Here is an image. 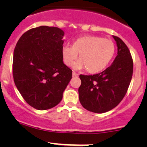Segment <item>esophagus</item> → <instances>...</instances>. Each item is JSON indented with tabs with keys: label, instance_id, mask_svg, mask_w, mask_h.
I'll return each mask as SVG.
<instances>
[{
	"label": "esophagus",
	"instance_id": "obj_1",
	"mask_svg": "<svg viewBox=\"0 0 147 147\" xmlns=\"http://www.w3.org/2000/svg\"><path fill=\"white\" fill-rule=\"evenodd\" d=\"M72 76H73V77H78V74L76 73L75 72H72Z\"/></svg>",
	"mask_w": 147,
	"mask_h": 147
}]
</instances>
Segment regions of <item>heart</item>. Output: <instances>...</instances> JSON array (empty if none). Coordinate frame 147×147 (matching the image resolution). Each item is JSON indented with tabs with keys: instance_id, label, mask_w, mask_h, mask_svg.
I'll use <instances>...</instances> for the list:
<instances>
[{
	"instance_id": "b5f03b06",
	"label": "heart",
	"mask_w": 147,
	"mask_h": 147,
	"mask_svg": "<svg viewBox=\"0 0 147 147\" xmlns=\"http://www.w3.org/2000/svg\"><path fill=\"white\" fill-rule=\"evenodd\" d=\"M115 50V44L112 40L96 35H84L75 40L72 45L63 47V56L67 66L73 65L75 69L86 68L89 73L94 74L101 72L109 64ZM78 54L81 60L75 63Z\"/></svg>"
}]
</instances>
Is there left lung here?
Returning <instances> with one entry per match:
<instances>
[{"label":"left lung","mask_w":147,"mask_h":147,"mask_svg":"<svg viewBox=\"0 0 147 147\" xmlns=\"http://www.w3.org/2000/svg\"><path fill=\"white\" fill-rule=\"evenodd\" d=\"M117 55L113 63L100 73L80 75L79 99L83 107L94 113H104L117 106L127 93L133 74V60L127 45L113 35Z\"/></svg>","instance_id":"left-lung-1"}]
</instances>
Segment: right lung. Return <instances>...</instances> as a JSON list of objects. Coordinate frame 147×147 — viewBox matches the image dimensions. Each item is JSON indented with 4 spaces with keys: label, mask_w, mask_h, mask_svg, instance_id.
<instances>
[{
    "label": "right lung",
    "mask_w": 147,
    "mask_h": 147,
    "mask_svg": "<svg viewBox=\"0 0 147 147\" xmlns=\"http://www.w3.org/2000/svg\"><path fill=\"white\" fill-rule=\"evenodd\" d=\"M63 36L60 28L40 26L23 33L15 47V84L25 101L38 110L58 105L72 79V69L63 61Z\"/></svg>",
    "instance_id": "add662e5"
}]
</instances>
